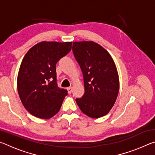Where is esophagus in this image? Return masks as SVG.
<instances>
[{"mask_svg":"<svg viewBox=\"0 0 155 155\" xmlns=\"http://www.w3.org/2000/svg\"><path fill=\"white\" fill-rule=\"evenodd\" d=\"M67 90H68V93L71 94L72 91V87H68V88H67Z\"/></svg>","mask_w":155,"mask_h":155,"instance_id":"34e87169","label":"esophagus"}]
</instances>
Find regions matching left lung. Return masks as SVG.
Wrapping results in <instances>:
<instances>
[{
	"label": "left lung",
	"mask_w": 155,
	"mask_h": 155,
	"mask_svg": "<svg viewBox=\"0 0 155 155\" xmlns=\"http://www.w3.org/2000/svg\"><path fill=\"white\" fill-rule=\"evenodd\" d=\"M73 54L83 76L85 93L76 102L93 118L103 117L114 106L119 92L116 67L109 53L93 41L73 42Z\"/></svg>",
	"instance_id": "8db88e82"
}]
</instances>
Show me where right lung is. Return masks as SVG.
<instances>
[{"label":"right lung","mask_w":155,"mask_h":155,"mask_svg":"<svg viewBox=\"0 0 155 155\" xmlns=\"http://www.w3.org/2000/svg\"><path fill=\"white\" fill-rule=\"evenodd\" d=\"M71 48L72 42L41 41L25 54L18 75V91L31 115L49 119L59 111L68 91L58 87L56 64Z\"/></svg>","instance_id":"right-lung-1"}]
</instances>
